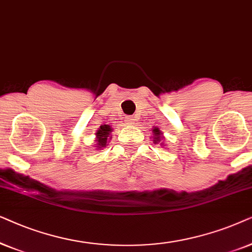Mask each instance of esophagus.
Masks as SVG:
<instances>
[{
  "mask_svg": "<svg viewBox=\"0 0 252 252\" xmlns=\"http://www.w3.org/2000/svg\"><path fill=\"white\" fill-rule=\"evenodd\" d=\"M126 122L128 124H135V119L132 116H126Z\"/></svg>",
  "mask_w": 252,
  "mask_h": 252,
  "instance_id": "obj_1",
  "label": "esophagus"
}]
</instances>
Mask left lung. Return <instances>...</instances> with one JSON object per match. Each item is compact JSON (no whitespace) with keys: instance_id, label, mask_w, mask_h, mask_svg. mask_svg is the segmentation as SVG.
Here are the masks:
<instances>
[{"instance_id":"obj_1","label":"left lung","mask_w":252,"mask_h":252,"mask_svg":"<svg viewBox=\"0 0 252 252\" xmlns=\"http://www.w3.org/2000/svg\"><path fill=\"white\" fill-rule=\"evenodd\" d=\"M152 132H153V139H154L153 142L156 143V144L159 143L161 139H163V137H162V132L160 131L159 128H157V126H156V128H154V129L152 130ZM161 144H162V143H161Z\"/></svg>"}]
</instances>
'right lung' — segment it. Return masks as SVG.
I'll list each match as a JSON object with an SVG mask.
<instances>
[{
  "instance_id": "1",
  "label": "right lung",
  "mask_w": 252,
  "mask_h": 252,
  "mask_svg": "<svg viewBox=\"0 0 252 252\" xmlns=\"http://www.w3.org/2000/svg\"><path fill=\"white\" fill-rule=\"evenodd\" d=\"M112 126H100V129L96 131L95 136H96V149H102V147H105L107 145V142H108V139L112 138V137H109L110 132H112Z\"/></svg>"
}]
</instances>
